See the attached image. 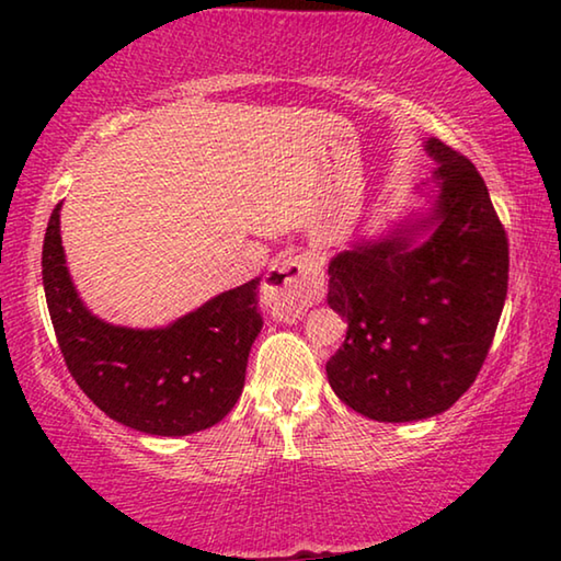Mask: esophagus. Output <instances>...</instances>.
Instances as JSON below:
<instances>
[{
	"label": "esophagus",
	"mask_w": 561,
	"mask_h": 561,
	"mask_svg": "<svg viewBox=\"0 0 561 561\" xmlns=\"http://www.w3.org/2000/svg\"><path fill=\"white\" fill-rule=\"evenodd\" d=\"M262 291L274 319L297 321L324 297V270L307 254L279 260L264 277Z\"/></svg>",
	"instance_id": "1"
}]
</instances>
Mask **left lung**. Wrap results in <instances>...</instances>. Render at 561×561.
I'll list each match as a JSON object with an SVG mask.
<instances>
[{
	"instance_id": "8db88e82",
	"label": "left lung",
	"mask_w": 561,
	"mask_h": 561,
	"mask_svg": "<svg viewBox=\"0 0 561 561\" xmlns=\"http://www.w3.org/2000/svg\"><path fill=\"white\" fill-rule=\"evenodd\" d=\"M425 150L438 163L431 213L329 264L327 301L348 321L329 383L381 423L448 411L485 364L507 297V234L485 180L438 138Z\"/></svg>"
}]
</instances>
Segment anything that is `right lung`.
<instances>
[{
  "label": "right lung",
  "mask_w": 561,
  "mask_h": 561,
  "mask_svg": "<svg viewBox=\"0 0 561 561\" xmlns=\"http://www.w3.org/2000/svg\"><path fill=\"white\" fill-rule=\"evenodd\" d=\"M61 203L44 237L42 279L56 341L73 381L113 421L148 435L213 428L242 396L262 329L260 277L217 294L163 329L113 327L83 307L66 270Z\"/></svg>",
  "instance_id": "right-lung-1"
}]
</instances>
